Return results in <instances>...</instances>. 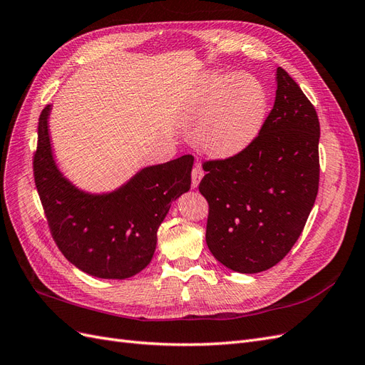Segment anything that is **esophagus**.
Wrapping results in <instances>:
<instances>
[{
    "label": "esophagus",
    "instance_id": "1",
    "mask_svg": "<svg viewBox=\"0 0 365 365\" xmlns=\"http://www.w3.org/2000/svg\"><path fill=\"white\" fill-rule=\"evenodd\" d=\"M202 176H204L202 168H201L200 164H195V168H193V170H192V187H193V189H196V187L200 185V182H201V180H202Z\"/></svg>",
    "mask_w": 365,
    "mask_h": 365
}]
</instances>
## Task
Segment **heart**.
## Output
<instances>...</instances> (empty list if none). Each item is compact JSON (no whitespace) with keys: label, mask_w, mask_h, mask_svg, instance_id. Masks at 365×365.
<instances>
[{"label":"heart","mask_w":365,"mask_h":365,"mask_svg":"<svg viewBox=\"0 0 365 365\" xmlns=\"http://www.w3.org/2000/svg\"><path fill=\"white\" fill-rule=\"evenodd\" d=\"M268 97L259 81L231 73L208 74L193 97L190 111L202 121L196 143L213 158H230L257 137Z\"/></svg>","instance_id":"b5f03b06"}]
</instances>
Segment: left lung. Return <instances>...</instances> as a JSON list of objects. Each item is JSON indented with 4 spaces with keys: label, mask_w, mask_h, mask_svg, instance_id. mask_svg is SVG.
I'll use <instances>...</instances> for the list:
<instances>
[{
    "label": "left lung",
    "mask_w": 365,
    "mask_h": 365,
    "mask_svg": "<svg viewBox=\"0 0 365 365\" xmlns=\"http://www.w3.org/2000/svg\"><path fill=\"white\" fill-rule=\"evenodd\" d=\"M269 115L251 145L204 163L200 192L208 202L205 242L224 267L256 274L277 264L300 237L319 181V121L283 68Z\"/></svg>",
    "instance_id": "1"
}]
</instances>
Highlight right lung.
Segmentation results:
<instances>
[{"mask_svg":"<svg viewBox=\"0 0 365 365\" xmlns=\"http://www.w3.org/2000/svg\"><path fill=\"white\" fill-rule=\"evenodd\" d=\"M50 113L47 105L39 117L33 173L51 236L81 271L98 279H129L150 263L170 204L189 192L193 157L148 165L113 192H85L54 161Z\"/></svg>","mask_w":365,"mask_h":365,"instance_id":"obj_1","label":"right lung"}]
</instances>
